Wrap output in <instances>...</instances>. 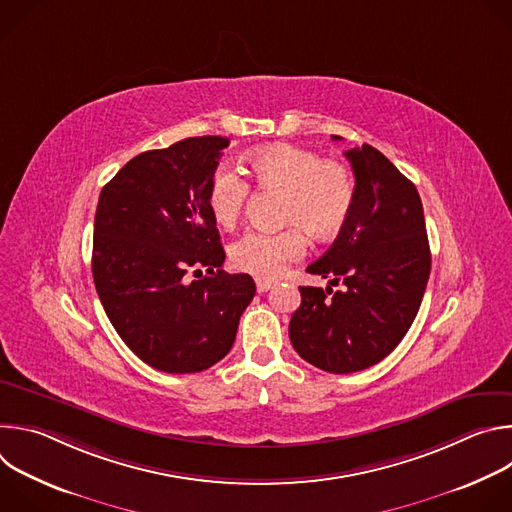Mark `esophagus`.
Segmentation results:
<instances>
[{
	"label": "esophagus",
	"instance_id": "1",
	"mask_svg": "<svg viewBox=\"0 0 512 512\" xmlns=\"http://www.w3.org/2000/svg\"><path fill=\"white\" fill-rule=\"evenodd\" d=\"M273 285L275 283L269 281V279H257V291H259V294H265V291H269Z\"/></svg>",
	"mask_w": 512,
	"mask_h": 512
}]
</instances>
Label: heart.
I'll return each mask as SVG.
<instances>
[{"mask_svg":"<svg viewBox=\"0 0 512 512\" xmlns=\"http://www.w3.org/2000/svg\"><path fill=\"white\" fill-rule=\"evenodd\" d=\"M249 172L263 190L283 194L281 221L294 225L279 233L249 231L231 245L235 269L259 279L279 277L289 263L306 253L302 229L318 239H330L346 225L354 206V178L350 170L334 160L296 145H265L247 156ZM247 180L233 168H218L208 184V210L225 229H231L249 198Z\"/></svg>","mask_w":512,"mask_h":512,"instance_id":"obj_1","label":"heart"}]
</instances>
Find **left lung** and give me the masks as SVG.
Returning a JSON list of instances; mask_svg holds the SVG:
<instances>
[{
    "label": "left lung",
    "mask_w": 512,
    "mask_h": 512,
    "mask_svg": "<svg viewBox=\"0 0 512 512\" xmlns=\"http://www.w3.org/2000/svg\"><path fill=\"white\" fill-rule=\"evenodd\" d=\"M344 156L354 172L352 212L332 247L306 269L344 289L302 285V304L289 322L296 352L334 375L369 369L395 350L417 316L431 269L415 184L369 143Z\"/></svg>",
    "instance_id": "obj_1"
}]
</instances>
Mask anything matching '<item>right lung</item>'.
<instances>
[{
    "label": "right lung",
    "mask_w": 512,
    "mask_h": 512,
    "mask_svg": "<svg viewBox=\"0 0 512 512\" xmlns=\"http://www.w3.org/2000/svg\"><path fill=\"white\" fill-rule=\"evenodd\" d=\"M227 145L202 135L143 152L99 196V300L121 340L164 373H200L225 358L255 296L251 275L221 269L225 249L206 202ZM190 272L201 279L190 282Z\"/></svg>",
    "instance_id": "right-lung-1"
}]
</instances>
